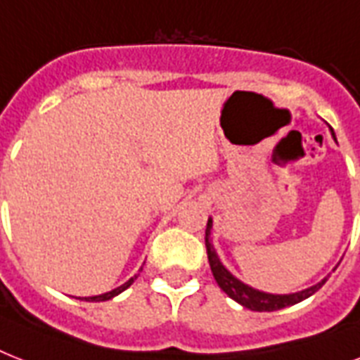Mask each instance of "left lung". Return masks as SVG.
Returning a JSON list of instances; mask_svg holds the SVG:
<instances>
[{
    "label": "left lung",
    "instance_id": "1",
    "mask_svg": "<svg viewBox=\"0 0 360 360\" xmlns=\"http://www.w3.org/2000/svg\"><path fill=\"white\" fill-rule=\"evenodd\" d=\"M211 228H213V220L209 219L207 228H205V248H207L209 265H211L214 280H217V284L220 285V290L224 291L226 295L231 297L233 301H237L239 304L248 308V310H254V312H274V310H280V308L297 304V302L304 301V299H308L310 295H314V293L327 282V278H329V276H325L321 282H318V284L312 285V288L297 291V293H288V295H274V293H265V291L254 290V288H250L248 284H245V282H240L239 278H236V276L222 265L219 254H217V250L213 248V243H211Z\"/></svg>",
    "mask_w": 360,
    "mask_h": 360
}]
</instances>
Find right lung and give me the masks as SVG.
Segmentation results:
<instances>
[{
	"instance_id": "add662e5",
	"label": "right lung",
	"mask_w": 360,
	"mask_h": 360,
	"mask_svg": "<svg viewBox=\"0 0 360 360\" xmlns=\"http://www.w3.org/2000/svg\"><path fill=\"white\" fill-rule=\"evenodd\" d=\"M136 278H138V274H134V276H132V278H130V280H127V282H124L123 285H120V288H115V290L108 291V293H103V295H95V297H86V301H95V302H98V301H110L112 297L120 295L121 291L127 290V288H129V285L132 284V282H134Z\"/></svg>"
}]
</instances>
